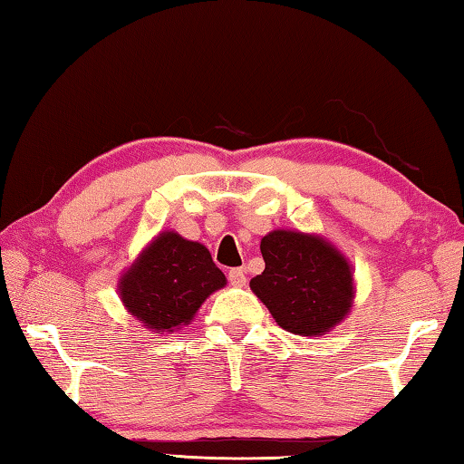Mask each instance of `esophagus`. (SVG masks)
Listing matches in <instances>:
<instances>
[{
    "instance_id": "esophagus-1",
    "label": "esophagus",
    "mask_w": 464,
    "mask_h": 464,
    "mask_svg": "<svg viewBox=\"0 0 464 464\" xmlns=\"http://www.w3.org/2000/svg\"><path fill=\"white\" fill-rule=\"evenodd\" d=\"M228 281H230L232 286L246 285V273H244V268H232L228 273Z\"/></svg>"
}]
</instances>
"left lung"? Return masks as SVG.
Returning a JSON list of instances; mask_svg holds the SVG:
<instances>
[{"instance_id":"obj_1","label":"left lung","mask_w":464,"mask_h":464,"mask_svg":"<svg viewBox=\"0 0 464 464\" xmlns=\"http://www.w3.org/2000/svg\"><path fill=\"white\" fill-rule=\"evenodd\" d=\"M260 252L265 270L252 278L250 288L283 329L319 337L352 311V266L325 238L273 230L262 238Z\"/></svg>"}]
</instances>
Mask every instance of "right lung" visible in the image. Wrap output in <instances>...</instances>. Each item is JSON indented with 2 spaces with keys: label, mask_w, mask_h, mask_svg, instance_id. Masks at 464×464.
Masks as SVG:
<instances>
[{
  "label": "right lung",
  "mask_w": 464,
  "mask_h": 464,
  "mask_svg": "<svg viewBox=\"0 0 464 464\" xmlns=\"http://www.w3.org/2000/svg\"><path fill=\"white\" fill-rule=\"evenodd\" d=\"M224 285L226 276L204 244L161 232L119 278V295L147 329L173 334Z\"/></svg>",
  "instance_id": "add662e5"
}]
</instances>
